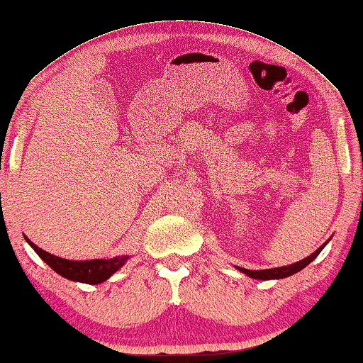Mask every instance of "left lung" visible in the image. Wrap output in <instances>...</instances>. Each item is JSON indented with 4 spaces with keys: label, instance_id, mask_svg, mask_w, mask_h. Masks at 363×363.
<instances>
[{
    "label": "left lung",
    "instance_id": "obj_1",
    "mask_svg": "<svg viewBox=\"0 0 363 363\" xmlns=\"http://www.w3.org/2000/svg\"><path fill=\"white\" fill-rule=\"evenodd\" d=\"M331 239V238H330ZM330 239L326 240L323 245H320L318 249H316L313 254H310L308 257L303 258V260H298L296 263H291V264H286V267H278V268H269V269H245V268H240V267H235L239 269L240 273H244L245 276H249V278H254V279H262V281H268V279H283L287 278V276H292L301 272L307 267L308 263H312L316 257L320 255V252L325 249V245L330 242Z\"/></svg>",
    "mask_w": 363,
    "mask_h": 363
}]
</instances>
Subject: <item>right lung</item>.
<instances>
[{
	"label": "right lung",
	"mask_w": 363,
	"mask_h": 363,
	"mask_svg": "<svg viewBox=\"0 0 363 363\" xmlns=\"http://www.w3.org/2000/svg\"><path fill=\"white\" fill-rule=\"evenodd\" d=\"M27 244L37 252V255L53 268L57 274L69 281H76V283L84 284H100L105 283L106 279L121 269L129 260V255H119L113 258H95V260H67V258L56 257L50 252L40 249L38 245L32 242L30 239L24 235Z\"/></svg>",
	"instance_id": "obj_1"
}]
</instances>
